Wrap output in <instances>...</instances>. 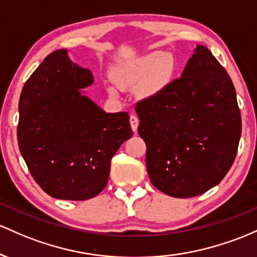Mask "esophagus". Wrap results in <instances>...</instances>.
<instances>
[{
	"label": "esophagus",
	"mask_w": 257,
	"mask_h": 257,
	"mask_svg": "<svg viewBox=\"0 0 257 257\" xmlns=\"http://www.w3.org/2000/svg\"><path fill=\"white\" fill-rule=\"evenodd\" d=\"M130 123H131L132 131L137 132L138 123H140V120H138V117L136 116V115H131V116H130Z\"/></svg>",
	"instance_id": "1"
}]
</instances>
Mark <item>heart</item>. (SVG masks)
<instances>
[{"mask_svg":"<svg viewBox=\"0 0 257 257\" xmlns=\"http://www.w3.org/2000/svg\"><path fill=\"white\" fill-rule=\"evenodd\" d=\"M175 70V62L170 54L153 52L132 62L117 66L114 70L115 82L123 90H134L140 84L141 97L151 98L159 94L169 85ZM110 94H115L109 88Z\"/></svg>","mask_w":257,"mask_h":257,"instance_id":"heart-1","label":"heart"}]
</instances>
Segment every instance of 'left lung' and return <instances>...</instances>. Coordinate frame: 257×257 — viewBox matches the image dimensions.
Segmentation results:
<instances>
[{
  "mask_svg": "<svg viewBox=\"0 0 257 257\" xmlns=\"http://www.w3.org/2000/svg\"><path fill=\"white\" fill-rule=\"evenodd\" d=\"M151 182L174 198L217 186L235 159L240 110L229 75L197 45L180 79L136 105Z\"/></svg>",
  "mask_w": 257,
  "mask_h": 257,
  "instance_id": "left-lung-1",
  "label": "left lung"
}]
</instances>
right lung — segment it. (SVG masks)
I'll list each match as a JSON object with an SVG mask.
<instances>
[{"instance_id":"add662e5","label":"right lung","mask_w":257,"mask_h":257,"mask_svg":"<svg viewBox=\"0 0 257 257\" xmlns=\"http://www.w3.org/2000/svg\"><path fill=\"white\" fill-rule=\"evenodd\" d=\"M93 83L68 50L46 57L19 98V151L36 183L51 197L87 200L108 183L110 160L132 137L128 114L105 113L81 90Z\"/></svg>"}]
</instances>
